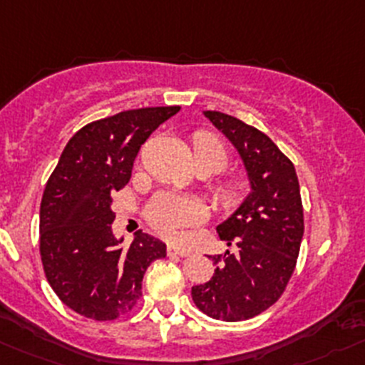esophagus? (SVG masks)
I'll return each instance as SVG.
<instances>
[{
	"instance_id": "34e87169",
	"label": "esophagus",
	"mask_w": 365,
	"mask_h": 365,
	"mask_svg": "<svg viewBox=\"0 0 365 365\" xmlns=\"http://www.w3.org/2000/svg\"><path fill=\"white\" fill-rule=\"evenodd\" d=\"M167 254H169V255H180V257H185V255H189V250H185V248L176 247V245H169V247H167Z\"/></svg>"
}]
</instances>
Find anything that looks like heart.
<instances>
[{
  "label": "heart",
  "mask_w": 365,
  "mask_h": 365,
  "mask_svg": "<svg viewBox=\"0 0 365 365\" xmlns=\"http://www.w3.org/2000/svg\"><path fill=\"white\" fill-rule=\"evenodd\" d=\"M196 162L212 163L217 171L227 163V151L217 138L202 135L194 142ZM232 194V189H229ZM149 223L167 237H176L180 230L202 223L205 220V209L198 200L176 192H160L148 205Z\"/></svg>",
  "instance_id": "b5f03b06"
}]
</instances>
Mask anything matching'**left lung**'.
Masks as SVG:
<instances>
[{"instance_id":"1","label":"left lung","mask_w":365,"mask_h":365,"mask_svg":"<svg viewBox=\"0 0 365 365\" xmlns=\"http://www.w3.org/2000/svg\"><path fill=\"white\" fill-rule=\"evenodd\" d=\"M203 115L236 148L250 192L217 225L221 240L236 250L210 255L214 275L190 295L212 319L247 321L270 308L294 274L304 234L301 189L294 163L264 133L220 111Z\"/></svg>"}]
</instances>
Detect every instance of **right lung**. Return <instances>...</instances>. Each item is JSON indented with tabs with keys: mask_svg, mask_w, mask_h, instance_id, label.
I'll return each instance as SVG.
<instances>
[{
	"mask_svg": "<svg viewBox=\"0 0 365 365\" xmlns=\"http://www.w3.org/2000/svg\"><path fill=\"white\" fill-rule=\"evenodd\" d=\"M180 106L140 108L101 118L75 133L44 187L39 250L57 297L93 321H113L142 297L149 264L165 243L135 234L128 248L111 230V194L131 178L133 162L153 131Z\"/></svg>",
	"mask_w": 365,
	"mask_h": 365,
	"instance_id": "add662e5",
	"label": "right lung"
}]
</instances>
